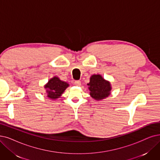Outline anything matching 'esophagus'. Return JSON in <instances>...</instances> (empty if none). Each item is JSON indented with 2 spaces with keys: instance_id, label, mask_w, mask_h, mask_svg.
I'll list each match as a JSON object with an SVG mask.
<instances>
[{
  "instance_id": "esophagus-1",
  "label": "esophagus",
  "mask_w": 160,
  "mask_h": 160,
  "mask_svg": "<svg viewBox=\"0 0 160 160\" xmlns=\"http://www.w3.org/2000/svg\"><path fill=\"white\" fill-rule=\"evenodd\" d=\"M74 83H75V85H77V86H80V85H81V81H79V80H78V81H75Z\"/></svg>"
}]
</instances>
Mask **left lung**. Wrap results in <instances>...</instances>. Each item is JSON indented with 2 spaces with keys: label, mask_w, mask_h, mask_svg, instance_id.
<instances>
[{
  "label": "left lung",
  "mask_w": 160,
  "mask_h": 160,
  "mask_svg": "<svg viewBox=\"0 0 160 160\" xmlns=\"http://www.w3.org/2000/svg\"><path fill=\"white\" fill-rule=\"evenodd\" d=\"M88 86L90 94L96 100H102L108 97L111 91L109 82L105 81L100 75H93L91 76Z\"/></svg>",
  "instance_id": "1"
}]
</instances>
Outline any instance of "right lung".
<instances>
[{
  "label": "right lung",
  "mask_w": 160,
  "mask_h": 160,
  "mask_svg": "<svg viewBox=\"0 0 160 160\" xmlns=\"http://www.w3.org/2000/svg\"><path fill=\"white\" fill-rule=\"evenodd\" d=\"M68 86L69 85L67 82L62 81L59 78L54 77L48 81L47 85L45 86V88L47 89V97L51 99L58 98Z\"/></svg>",
  "instance_id": "1"
}]
</instances>
